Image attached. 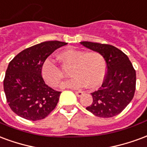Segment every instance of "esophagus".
Instances as JSON below:
<instances>
[{
  "mask_svg": "<svg viewBox=\"0 0 147 147\" xmlns=\"http://www.w3.org/2000/svg\"><path fill=\"white\" fill-rule=\"evenodd\" d=\"M75 94H76V96H78V97H81V96L84 95V92H81V91H76Z\"/></svg>",
  "mask_w": 147,
  "mask_h": 147,
  "instance_id": "esophagus-1",
  "label": "esophagus"
}]
</instances>
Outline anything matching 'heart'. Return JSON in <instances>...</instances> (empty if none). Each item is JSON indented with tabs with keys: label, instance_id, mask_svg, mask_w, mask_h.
Masks as SVG:
<instances>
[{
	"label": "heart",
	"instance_id": "obj_1",
	"mask_svg": "<svg viewBox=\"0 0 147 147\" xmlns=\"http://www.w3.org/2000/svg\"><path fill=\"white\" fill-rule=\"evenodd\" d=\"M59 56L66 66H72L70 73L74 76L65 82L63 88H80L88 85L89 88H96L102 83L106 74V60L99 51L66 49L61 51ZM41 72L50 86H60L64 74L54 61L47 59L43 64Z\"/></svg>",
	"mask_w": 147,
	"mask_h": 147
}]
</instances>
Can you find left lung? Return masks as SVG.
<instances>
[{
  "label": "left lung",
  "mask_w": 147,
  "mask_h": 147,
  "mask_svg": "<svg viewBox=\"0 0 147 147\" xmlns=\"http://www.w3.org/2000/svg\"><path fill=\"white\" fill-rule=\"evenodd\" d=\"M82 45L104 56L107 74L102 86L92 93L93 101L86 110L99 117L108 118L121 113L134 97L136 74L126 55L107 44L82 41Z\"/></svg>",
  "instance_id": "8db88e82"
}]
</instances>
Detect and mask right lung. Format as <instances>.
I'll return each instance as SVG.
<instances>
[{
    "label": "right lung",
    "mask_w": 147,
    "mask_h": 147,
    "mask_svg": "<svg viewBox=\"0 0 147 147\" xmlns=\"http://www.w3.org/2000/svg\"><path fill=\"white\" fill-rule=\"evenodd\" d=\"M67 43L45 41L19 52L11 61L4 79L8 106L17 115L30 121L45 118L54 110L60 92L45 84L41 75L46 59Z\"/></svg>",
    "instance_id": "add662e5"
}]
</instances>
